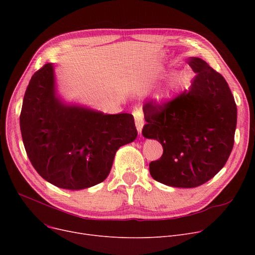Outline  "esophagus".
I'll list each match as a JSON object with an SVG mask.
<instances>
[{
	"mask_svg": "<svg viewBox=\"0 0 255 255\" xmlns=\"http://www.w3.org/2000/svg\"><path fill=\"white\" fill-rule=\"evenodd\" d=\"M133 117H134V120H135V126H136V129L138 131V133L140 134L141 133V130H142V127H143V117H142V113L140 111H134L133 112Z\"/></svg>",
	"mask_w": 255,
	"mask_h": 255,
	"instance_id": "34e87169",
	"label": "esophagus"
}]
</instances>
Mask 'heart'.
<instances>
[{
  "mask_svg": "<svg viewBox=\"0 0 255 255\" xmlns=\"http://www.w3.org/2000/svg\"><path fill=\"white\" fill-rule=\"evenodd\" d=\"M186 77L183 74H177L172 76L168 86L161 91H159L154 96V100L160 106H166L175 99L177 93L183 90L186 86Z\"/></svg>",
  "mask_w": 255,
  "mask_h": 255,
  "instance_id": "obj_1",
  "label": "heart"
}]
</instances>
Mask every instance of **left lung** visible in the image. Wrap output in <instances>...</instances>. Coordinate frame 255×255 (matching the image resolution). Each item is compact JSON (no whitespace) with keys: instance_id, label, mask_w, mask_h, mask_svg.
<instances>
[{"instance_id":"obj_1","label":"left lung","mask_w":255,"mask_h":255,"mask_svg":"<svg viewBox=\"0 0 255 255\" xmlns=\"http://www.w3.org/2000/svg\"><path fill=\"white\" fill-rule=\"evenodd\" d=\"M187 63L196 74L190 90L166 106L150 101L142 107V135L163 146L162 156L149 165L151 176L179 188L217 175L231 155L237 127V105L224 77L199 58Z\"/></svg>"}]
</instances>
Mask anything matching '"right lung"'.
<instances>
[{
  "mask_svg": "<svg viewBox=\"0 0 255 255\" xmlns=\"http://www.w3.org/2000/svg\"><path fill=\"white\" fill-rule=\"evenodd\" d=\"M24 149L36 171L59 188L103 182L120 146L137 136L131 114L105 115L58 96L52 63L32 76L19 117Z\"/></svg>",
  "mask_w": 255,
  "mask_h": 255,
  "instance_id": "add662e5",
  "label": "right lung"
}]
</instances>
